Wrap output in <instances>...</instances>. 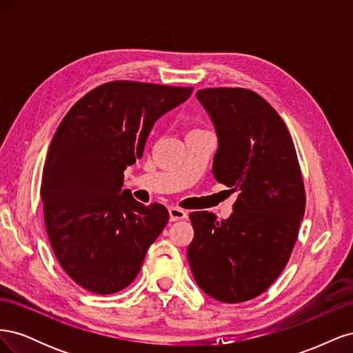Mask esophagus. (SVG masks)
I'll return each instance as SVG.
<instances>
[{"label":"esophagus","mask_w":353,"mask_h":353,"mask_svg":"<svg viewBox=\"0 0 353 353\" xmlns=\"http://www.w3.org/2000/svg\"><path fill=\"white\" fill-rule=\"evenodd\" d=\"M187 216H188V213L183 209H179V208H170L169 209V218L172 222L179 221V219H185Z\"/></svg>","instance_id":"1"}]
</instances>
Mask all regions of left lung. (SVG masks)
I'll list each match as a JSON object with an SVG mask.
<instances>
[{
  "instance_id": "8db88e82",
  "label": "left lung",
  "mask_w": 353,
  "mask_h": 353,
  "mask_svg": "<svg viewBox=\"0 0 353 353\" xmlns=\"http://www.w3.org/2000/svg\"><path fill=\"white\" fill-rule=\"evenodd\" d=\"M196 97L218 137L212 174L239 194L228 219L190 213L187 258L203 292L240 303L263 293L290 258L305 213L302 174L285 123L261 95L206 88Z\"/></svg>"
}]
</instances>
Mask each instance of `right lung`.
I'll return each mask as SVG.
<instances>
[{
    "label": "right lung",
    "mask_w": 353,
    "mask_h": 353,
    "mask_svg": "<svg viewBox=\"0 0 353 353\" xmlns=\"http://www.w3.org/2000/svg\"><path fill=\"white\" fill-rule=\"evenodd\" d=\"M193 88L113 81L74 103L52 137L41 197L51 248L85 290L112 294L130 285L169 219L122 190L123 170L144 152L160 116Z\"/></svg>",
    "instance_id": "1"
}]
</instances>
